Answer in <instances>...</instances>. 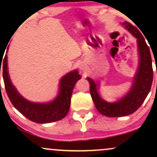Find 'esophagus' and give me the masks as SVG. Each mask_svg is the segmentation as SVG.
Wrapping results in <instances>:
<instances>
[{"label":"esophagus","mask_w":157,"mask_h":157,"mask_svg":"<svg viewBox=\"0 0 157 157\" xmlns=\"http://www.w3.org/2000/svg\"><path fill=\"white\" fill-rule=\"evenodd\" d=\"M79 68H80V69L81 70H83L84 69V65H83V64H81L80 65V66H79Z\"/></svg>","instance_id":"1"}]
</instances>
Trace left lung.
Returning a JSON list of instances; mask_svg holds the SVG:
<instances>
[{
    "label": "left lung",
    "mask_w": 157,
    "mask_h": 157,
    "mask_svg": "<svg viewBox=\"0 0 157 157\" xmlns=\"http://www.w3.org/2000/svg\"><path fill=\"white\" fill-rule=\"evenodd\" d=\"M126 29L137 38L139 55L138 70L134 78L132 87L126 95L119 101L108 103L103 100L98 93V85L91 78L90 94L98 112L108 117H120L132 114L141 106L149 94L153 81V68L149 48L142 34L130 23H123Z\"/></svg>",
    "instance_id": "obj_1"
}]
</instances>
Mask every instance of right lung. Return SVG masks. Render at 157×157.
I'll return each instance as SVG.
<instances>
[{
  "label": "right lung",
  "instance_id": "add662e5",
  "mask_svg": "<svg viewBox=\"0 0 157 157\" xmlns=\"http://www.w3.org/2000/svg\"><path fill=\"white\" fill-rule=\"evenodd\" d=\"M1 63L2 61L1 68ZM7 66V55H5L2 68L6 93L13 106L24 117L36 123L46 124L59 121L67 115L73 90L81 78L77 71L68 73L61 78L60 93L54 101L48 104H36L25 100L18 94L10 80Z\"/></svg>",
  "mask_w": 157,
  "mask_h": 157
}]
</instances>
